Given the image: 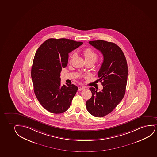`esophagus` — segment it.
<instances>
[{"instance_id":"34e87169","label":"esophagus","mask_w":157,"mask_h":157,"mask_svg":"<svg viewBox=\"0 0 157 157\" xmlns=\"http://www.w3.org/2000/svg\"><path fill=\"white\" fill-rule=\"evenodd\" d=\"M86 88V87H85V86H82V87H78V91H82V90H83L85 89Z\"/></svg>"}]
</instances>
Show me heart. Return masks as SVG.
Returning a JSON list of instances; mask_svg holds the SVG:
<instances>
[{"mask_svg": "<svg viewBox=\"0 0 157 157\" xmlns=\"http://www.w3.org/2000/svg\"><path fill=\"white\" fill-rule=\"evenodd\" d=\"M83 54L86 62H92L94 63L97 59V54L94 51V50L92 49L91 48H87L85 49L83 51ZM74 56V54H71V58H70V63L71 62V59Z\"/></svg>", "mask_w": 157, "mask_h": 157, "instance_id": "1", "label": "heart"}]
</instances>
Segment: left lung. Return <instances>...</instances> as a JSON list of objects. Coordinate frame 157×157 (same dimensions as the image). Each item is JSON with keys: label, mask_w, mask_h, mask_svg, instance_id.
Returning <instances> with one entry per match:
<instances>
[{"label": "left lung", "mask_w": 157, "mask_h": 157, "mask_svg": "<svg viewBox=\"0 0 157 157\" xmlns=\"http://www.w3.org/2000/svg\"><path fill=\"white\" fill-rule=\"evenodd\" d=\"M89 42L103 55V62L98 72L103 89L98 92L94 87L90 88L92 95L86 102V109L92 115L103 117L116 107L125 95L128 75L127 61L116 44L101 40Z\"/></svg>", "instance_id": "1"}]
</instances>
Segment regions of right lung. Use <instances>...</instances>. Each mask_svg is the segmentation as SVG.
I'll return each instance as SVG.
<instances>
[{
  "mask_svg": "<svg viewBox=\"0 0 157 157\" xmlns=\"http://www.w3.org/2000/svg\"><path fill=\"white\" fill-rule=\"evenodd\" d=\"M83 44L67 39H49L36 52L31 69L34 92L42 106L52 113L70 107L78 91L74 84L60 86V72L67 66L68 54Z\"/></svg>",
  "mask_w": 157,
  "mask_h": 157,
  "instance_id": "obj_1",
  "label": "right lung"
}]
</instances>
